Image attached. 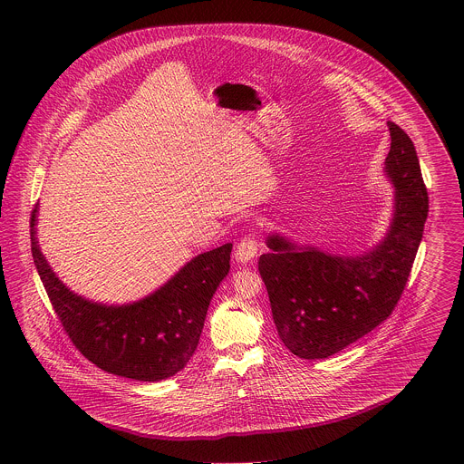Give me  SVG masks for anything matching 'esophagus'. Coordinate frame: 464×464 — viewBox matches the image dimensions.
<instances>
[{"label":"esophagus","instance_id":"esophagus-1","mask_svg":"<svg viewBox=\"0 0 464 464\" xmlns=\"http://www.w3.org/2000/svg\"><path fill=\"white\" fill-rule=\"evenodd\" d=\"M257 248H259V243L256 237H243L242 240L237 245V250H235V257L238 263L246 265L248 261H252L256 256H257Z\"/></svg>","mask_w":464,"mask_h":464}]
</instances>
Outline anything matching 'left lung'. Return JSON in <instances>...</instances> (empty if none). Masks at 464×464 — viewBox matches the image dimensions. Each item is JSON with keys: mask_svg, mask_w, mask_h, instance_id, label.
I'll return each instance as SVG.
<instances>
[{"mask_svg": "<svg viewBox=\"0 0 464 464\" xmlns=\"http://www.w3.org/2000/svg\"><path fill=\"white\" fill-rule=\"evenodd\" d=\"M386 176L395 184V214L371 252L339 257L267 237L259 257L271 313L290 353L316 360L339 353L382 324L407 285L428 218V191L411 137L388 121Z\"/></svg>", "mask_w": 464, "mask_h": 464, "instance_id": "1", "label": "left lung"}]
</instances>
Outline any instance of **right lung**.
<instances>
[{
  "mask_svg": "<svg viewBox=\"0 0 464 464\" xmlns=\"http://www.w3.org/2000/svg\"><path fill=\"white\" fill-rule=\"evenodd\" d=\"M31 212V252L48 299L76 350L99 369L137 381H161L186 367L198 346L212 295L229 271L231 243L191 259L146 299L104 306L72 294L44 261Z\"/></svg>",
  "mask_w": 464,
  "mask_h": 464,
  "instance_id": "1",
  "label": "right lung"
}]
</instances>
